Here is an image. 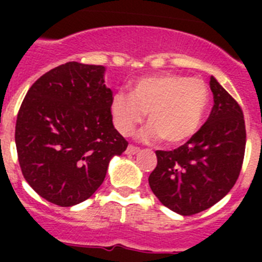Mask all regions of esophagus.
Instances as JSON below:
<instances>
[{
  "label": "esophagus",
  "mask_w": 262,
  "mask_h": 262,
  "mask_svg": "<svg viewBox=\"0 0 262 262\" xmlns=\"http://www.w3.org/2000/svg\"><path fill=\"white\" fill-rule=\"evenodd\" d=\"M139 151H140V148L135 147V145H133V144H129L128 147H127L126 154H127V155H135V154H138Z\"/></svg>",
  "instance_id": "1"
}]
</instances>
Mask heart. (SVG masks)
<instances>
[{
	"label": "heart",
	"instance_id": "b5f03b06",
	"mask_svg": "<svg viewBox=\"0 0 262 262\" xmlns=\"http://www.w3.org/2000/svg\"><path fill=\"white\" fill-rule=\"evenodd\" d=\"M209 99V89L202 80L166 73L140 78L131 93L117 92L110 110L115 128L123 135L133 133L148 113L151 123L142 133V138H164L169 144H180L198 131Z\"/></svg>",
	"mask_w": 262,
	"mask_h": 262
}]
</instances>
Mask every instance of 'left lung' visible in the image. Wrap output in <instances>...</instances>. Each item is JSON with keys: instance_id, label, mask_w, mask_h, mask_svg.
I'll return each mask as SVG.
<instances>
[{"instance_id": "8db88e82", "label": "left lung", "mask_w": 262, "mask_h": 262, "mask_svg": "<svg viewBox=\"0 0 262 262\" xmlns=\"http://www.w3.org/2000/svg\"><path fill=\"white\" fill-rule=\"evenodd\" d=\"M214 106L209 119L184 145L156 151L157 165L148 182L172 211L194 215L227 195L239 178L245 152V122L236 99L210 78Z\"/></svg>"}]
</instances>
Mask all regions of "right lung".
<instances>
[{"mask_svg": "<svg viewBox=\"0 0 262 262\" xmlns=\"http://www.w3.org/2000/svg\"><path fill=\"white\" fill-rule=\"evenodd\" d=\"M105 67L69 61L31 85L18 111L20 170L48 202L77 205L102 185L110 160L126 151L113 124Z\"/></svg>", "mask_w": 262, "mask_h": 262, "instance_id": "1", "label": "right lung"}]
</instances>
